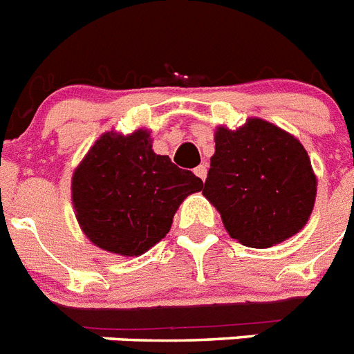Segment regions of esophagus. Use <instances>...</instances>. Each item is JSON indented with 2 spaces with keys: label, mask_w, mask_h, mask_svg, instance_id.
<instances>
[{
  "label": "esophagus",
  "mask_w": 354,
  "mask_h": 354,
  "mask_svg": "<svg viewBox=\"0 0 354 354\" xmlns=\"http://www.w3.org/2000/svg\"><path fill=\"white\" fill-rule=\"evenodd\" d=\"M194 174L200 178V180H205V178H207V165H205V163L198 165V167L194 169Z\"/></svg>",
  "instance_id": "esophagus-1"
}]
</instances>
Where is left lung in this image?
Wrapping results in <instances>:
<instances>
[{"label":"left lung","instance_id":"left-lung-1","mask_svg":"<svg viewBox=\"0 0 354 354\" xmlns=\"http://www.w3.org/2000/svg\"><path fill=\"white\" fill-rule=\"evenodd\" d=\"M216 151L203 196L230 237L270 248L304 228L317 198V176L304 145L263 118L214 133Z\"/></svg>","mask_w":354,"mask_h":354}]
</instances>
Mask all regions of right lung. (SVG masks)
Wrapping results in <instances>:
<instances>
[{
    "label": "right lung",
    "instance_id": "add662e5",
    "mask_svg": "<svg viewBox=\"0 0 354 354\" xmlns=\"http://www.w3.org/2000/svg\"><path fill=\"white\" fill-rule=\"evenodd\" d=\"M203 182L153 151L151 131H108L71 176V201L84 236L124 257L145 254L171 230L178 207Z\"/></svg>",
    "mask_w": 354,
    "mask_h": 354
}]
</instances>
